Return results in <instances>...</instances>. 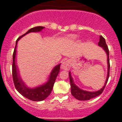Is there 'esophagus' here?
<instances>
[{
  "label": "esophagus",
  "mask_w": 122,
  "mask_h": 122,
  "mask_svg": "<svg viewBox=\"0 0 122 122\" xmlns=\"http://www.w3.org/2000/svg\"><path fill=\"white\" fill-rule=\"evenodd\" d=\"M71 61H70V60H67V61H64L62 63V65H61V68H62V70H69L70 68H71Z\"/></svg>",
  "instance_id": "esophagus-1"
}]
</instances>
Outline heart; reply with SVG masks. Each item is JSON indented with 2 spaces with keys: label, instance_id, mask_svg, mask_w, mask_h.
<instances>
[{
  "label": "heart",
  "instance_id": "1",
  "mask_svg": "<svg viewBox=\"0 0 122 122\" xmlns=\"http://www.w3.org/2000/svg\"><path fill=\"white\" fill-rule=\"evenodd\" d=\"M68 38H69V39L74 40V39H76V38H77V36L75 35H70V36H68Z\"/></svg>",
  "mask_w": 122,
  "mask_h": 122
}]
</instances>
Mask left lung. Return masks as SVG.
Instances as JSON below:
<instances>
[{"instance_id":"8db88e82","label":"left lung","mask_w":122,"mask_h":122,"mask_svg":"<svg viewBox=\"0 0 122 122\" xmlns=\"http://www.w3.org/2000/svg\"><path fill=\"white\" fill-rule=\"evenodd\" d=\"M98 45L100 47L103 48V50L105 51L106 54L107 55V77L106 80L105 81L104 86L102 88L99 90L95 91V92H89V91H86L83 90L81 89L80 88L78 87L76 84L74 83L72 78V76H71V72H69V77H70V85H71V94L76 98V99L78 100H88L93 99V98L96 97L98 96L100 94H101L104 90V88L106 87L108 79L109 77V72H110V62H109V51L108 49L106 43L105 39L102 36H100L99 42L98 43Z\"/></svg>"}]
</instances>
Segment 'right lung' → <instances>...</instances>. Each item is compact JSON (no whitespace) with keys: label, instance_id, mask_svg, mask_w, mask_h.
Masks as SVG:
<instances>
[{"label":"right lung","instance_id":"right-lung-1","mask_svg":"<svg viewBox=\"0 0 122 122\" xmlns=\"http://www.w3.org/2000/svg\"><path fill=\"white\" fill-rule=\"evenodd\" d=\"M45 27L43 26H36L28 30L23 35L18 38L16 42L15 48L14 52L13 54V64H12V77H13V83L16 89L23 97L30 100L35 101V102H40L45 100L48 97L52 91V88L55 81L56 77L60 72V65L61 64L56 65L51 71L47 81L44 84L39 85L34 88H30L28 87L27 85L23 82L20 77L19 73V68L17 66L16 61V47L18 41L21 39L23 36H25L26 34L31 32H39L42 31Z\"/></svg>","mask_w":122,"mask_h":122}]
</instances>
